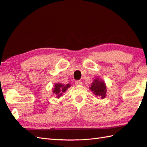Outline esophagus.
Segmentation results:
<instances>
[{
  "label": "esophagus",
  "mask_w": 147,
  "mask_h": 147,
  "mask_svg": "<svg viewBox=\"0 0 147 147\" xmlns=\"http://www.w3.org/2000/svg\"><path fill=\"white\" fill-rule=\"evenodd\" d=\"M75 83L76 85H82V82L80 80H76L75 82Z\"/></svg>",
  "instance_id": "1"
}]
</instances>
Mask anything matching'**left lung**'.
I'll use <instances>...</instances> for the list:
<instances>
[{
	"instance_id": "obj_1",
	"label": "left lung",
	"mask_w": 147,
	"mask_h": 147,
	"mask_svg": "<svg viewBox=\"0 0 147 147\" xmlns=\"http://www.w3.org/2000/svg\"><path fill=\"white\" fill-rule=\"evenodd\" d=\"M90 89L96 96L99 97L100 98L104 99L106 96L107 90L105 83L100 80L99 78H96L94 80L91 84Z\"/></svg>"
}]
</instances>
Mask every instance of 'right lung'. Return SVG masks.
<instances>
[{
  "mask_svg": "<svg viewBox=\"0 0 147 147\" xmlns=\"http://www.w3.org/2000/svg\"><path fill=\"white\" fill-rule=\"evenodd\" d=\"M54 90H53V93L55 95H56L57 97L58 98L63 93L65 92V91L67 90V88H69L70 86L69 84H66V85H64V84H63L61 83H57V84H55V85L54 86Z\"/></svg>",
  "mask_w": 147,
  "mask_h": 147,
  "instance_id": "right-lung-1",
  "label": "right lung"
}]
</instances>
